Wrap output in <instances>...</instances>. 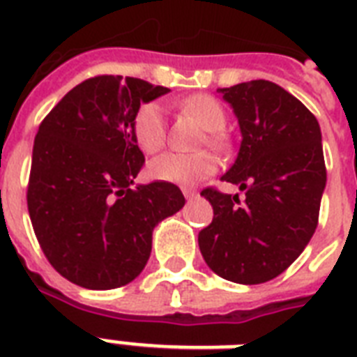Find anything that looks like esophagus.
<instances>
[{
  "label": "esophagus",
  "instance_id": "esophagus-1",
  "mask_svg": "<svg viewBox=\"0 0 357 357\" xmlns=\"http://www.w3.org/2000/svg\"><path fill=\"white\" fill-rule=\"evenodd\" d=\"M181 192H183L185 198H192V196H196V189H192V187H181Z\"/></svg>",
  "mask_w": 357,
  "mask_h": 357
}]
</instances>
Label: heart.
Wrapping results in <instances>:
<instances>
[{"label": "heart", "mask_w": 357, "mask_h": 357, "mask_svg": "<svg viewBox=\"0 0 357 357\" xmlns=\"http://www.w3.org/2000/svg\"><path fill=\"white\" fill-rule=\"evenodd\" d=\"M181 109L202 128L207 129L206 142L215 150H224L226 140L222 131L226 128V111L217 98L209 94H195L181 100ZM131 133L140 150L144 153H155L167 142V116L161 103L148 102L142 103L135 111L131 119ZM217 170V159L202 151V153H162L155 157L148 167V172L153 179L170 181V183H195L200 179L209 178Z\"/></svg>", "instance_id": "heart-1"}]
</instances>
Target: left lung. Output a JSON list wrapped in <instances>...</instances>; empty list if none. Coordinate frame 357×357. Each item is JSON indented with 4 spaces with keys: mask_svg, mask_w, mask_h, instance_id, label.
<instances>
[{
    "mask_svg": "<svg viewBox=\"0 0 357 357\" xmlns=\"http://www.w3.org/2000/svg\"><path fill=\"white\" fill-rule=\"evenodd\" d=\"M231 103L243 142L222 179L238 195L206 187L213 222L198 234L213 272L235 283H265L280 276L307 246L319 224L326 165L321 128L310 109L265 79L218 89Z\"/></svg>",
    "mask_w": 357,
    "mask_h": 357,
    "instance_id": "obj_1",
    "label": "left lung"
}]
</instances>
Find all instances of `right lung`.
I'll list each match as a JSON object with an SVG mask.
<instances>
[{"label": "right lung", "instance_id": "add662e5", "mask_svg": "<svg viewBox=\"0 0 357 357\" xmlns=\"http://www.w3.org/2000/svg\"><path fill=\"white\" fill-rule=\"evenodd\" d=\"M167 92L137 77L96 75L38 126L27 209L46 259L75 285L116 289L135 280L155 224L183 207L170 181L131 187L144 165L131 119L140 103Z\"/></svg>", "mask_w": 357, "mask_h": 357}]
</instances>
